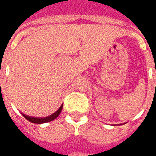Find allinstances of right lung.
<instances>
[{"label":"right lung","instance_id":"add662e5","mask_svg":"<svg viewBox=\"0 0 156 156\" xmlns=\"http://www.w3.org/2000/svg\"><path fill=\"white\" fill-rule=\"evenodd\" d=\"M62 108L63 105H61L60 108H58V110L55 112V113H53V114H51L50 116H48V117H44V118H34V117H30V116L25 115V114H23V113H22V114H23V117L27 119V120H28L29 122L40 124V123H44V122H50V121H53V120H55V119L60 114V112L62 110Z\"/></svg>","mask_w":156,"mask_h":156}]
</instances>
